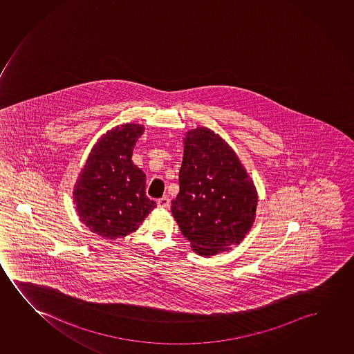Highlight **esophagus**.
I'll list each match as a JSON object with an SVG mask.
<instances>
[{"mask_svg":"<svg viewBox=\"0 0 354 354\" xmlns=\"http://www.w3.org/2000/svg\"><path fill=\"white\" fill-rule=\"evenodd\" d=\"M157 205H158L160 208H169V198H168V197H162V198H160L158 201H157Z\"/></svg>","mask_w":354,"mask_h":354,"instance_id":"34e87169","label":"esophagus"}]
</instances>
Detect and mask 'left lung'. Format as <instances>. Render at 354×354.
Instances as JSON below:
<instances>
[{
	"mask_svg": "<svg viewBox=\"0 0 354 354\" xmlns=\"http://www.w3.org/2000/svg\"><path fill=\"white\" fill-rule=\"evenodd\" d=\"M184 144L171 214L192 250L213 257L232 249L250 231L257 189L232 147L213 131L191 129Z\"/></svg>",
	"mask_w": 354,
	"mask_h": 354,
	"instance_id": "1",
	"label": "left lung"
}]
</instances>
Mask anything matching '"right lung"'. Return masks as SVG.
<instances>
[{"mask_svg": "<svg viewBox=\"0 0 354 354\" xmlns=\"http://www.w3.org/2000/svg\"><path fill=\"white\" fill-rule=\"evenodd\" d=\"M142 131L144 127L134 123L107 131L93 146L75 185L81 221L106 239L136 232L156 207L146 196V175L131 160Z\"/></svg>", "mask_w": 354, "mask_h": 354, "instance_id": "obj_1", "label": "right lung"}]
</instances>
